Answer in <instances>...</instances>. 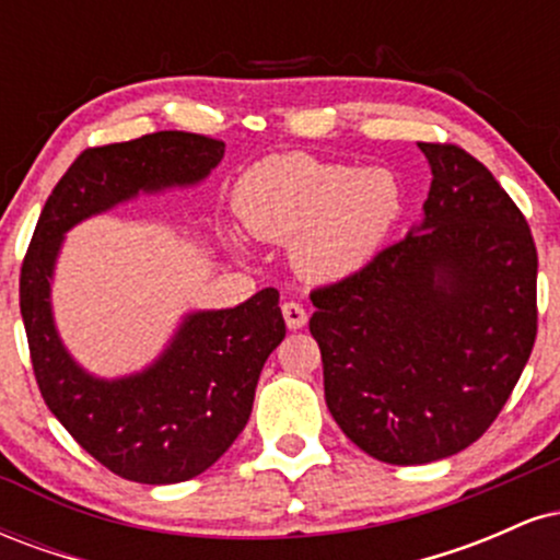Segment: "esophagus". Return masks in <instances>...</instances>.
Wrapping results in <instances>:
<instances>
[{
	"label": "esophagus",
	"instance_id": "1",
	"mask_svg": "<svg viewBox=\"0 0 560 560\" xmlns=\"http://www.w3.org/2000/svg\"><path fill=\"white\" fill-rule=\"evenodd\" d=\"M281 313H284V320H287L289 329H302V326L307 324V313L300 302L287 300L284 305H281Z\"/></svg>",
	"mask_w": 560,
	"mask_h": 560
}]
</instances>
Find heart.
<instances>
[{"label": "heart", "instance_id": "obj_1", "mask_svg": "<svg viewBox=\"0 0 560 560\" xmlns=\"http://www.w3.org/2000/svg\"><path fill=\"white\" fill-rule=\"evenodd\" d=\"M244 229L291 242L294 268L311 281L361 271L402 213V186L387 168H350L302 152L255 163L234 191Z\"/></svg>", "mask_w": 560, "mask_h": 560}]
</instances>
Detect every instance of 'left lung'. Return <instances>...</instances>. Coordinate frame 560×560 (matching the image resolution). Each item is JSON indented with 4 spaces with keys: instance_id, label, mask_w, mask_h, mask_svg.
<instances>
[{
    "instance_id": "8db88e82",
    "label": "left lung",
    "mask_w": 560,
    "mask_h": 560,
    "mask_svg": "<svg viewBox=\"0 0 560 560\" xmlns=\"http://www.w3.org/2000/svg\"><path fill=\"white\" fill-rule=\"evenodd\" d=\"M419 147L432 168L423 221L311 292L334 421L395 466L477 442L537 337V249L522 210L466 150Z\"/></svg>"
}]
</instances>
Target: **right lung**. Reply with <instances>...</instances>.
Wrapping results in <instances>:
<instances>
[{"label":"right lung","mask_w":560,"mask_h":560,"mask_svg":"<svg viewBox=\"0 0 560 560\" xmlns=\"http://www.w3.org/2000/svg\"><path fill=\"white\" fill-rule=\"evenodd\" d=\"M223 147L199 133L158 131L81 152L44 205L21 268V316L44 402L92 458L139 485L197 477L234 445L253 413L262 363L287 334L279 292L268 287L236 307L189 313L155 363L100 378L57 334L55 262L75 223L139 191L199 184Z\"/></svg>","instance_id":"obj_1"}]
</instances>
